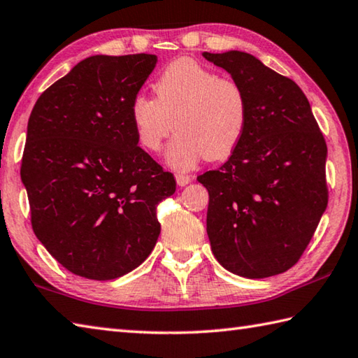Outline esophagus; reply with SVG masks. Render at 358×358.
I'll return each instance as SVG.
<instances>
[{"mask_svg": "<svg viewBox=\"0 0 358 358\" xmlns=\"http://www.w3.org/2000/svg\"><path fill=\"white\" fill-rule=\"evenodd\" d=\"M175 180H177V185L178 186H186L192 181V177L191 175H185V173H178L175 175Z\"/></svg>", "mask_w": 358, "mask_h": 358, "instance_id": "obj_1", "label": "esophagus"}]
</instances>
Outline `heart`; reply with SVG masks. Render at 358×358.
Segmentation results:
<instances>
[{
  "instance_id": "heart-1",
  "label": "heart",
  "mask_w": 358,
  "mask_h": 358,
  "mask_svg": "<svg viewBox=\"0 0 358 358\" xmlns=\"http://www.w3.org/2000/svg\"><path fill=\"white\" fill-rule=\"evenodd\" d=\"M153 93L155 99L138 94L131 101L130 119L138 143L152 153L177 130L164 157L171 169L191 171L205 157L222 159L239 144L247 99L237 82L181 57L161 71Z\"/></svg>"
}]
</instances>
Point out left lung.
Returning a JSON list of instances; mask_svg holds the SVG:
<instances>
[{"label":"left lung","instance_id":"left-lung-1","mask_svg":"<svg viewBox=\"0 0 358 358\" xmlns=\"http://www.w3.org/2000/svg\"><path fill=\"white\" fill-rule=\"evenodd\" d=\"M243 90L247 125L208 189L206 231L223 267L248 279L298 262L327 206V147L295 82L242 51L203 52Z\"/></svg>","mask_w":358,"mask_h":358}]
</instances>
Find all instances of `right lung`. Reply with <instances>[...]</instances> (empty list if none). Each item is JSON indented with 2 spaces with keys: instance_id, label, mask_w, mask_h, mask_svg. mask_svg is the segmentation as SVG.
Returning a JSON list of instances; mask_svg holds the SVG:
<instances>
[{
  "instance_id": "obj_1",
  "label": "right lung",
  "mask_w": 358,
  "mask_h": 358,
  "mask_svg": "<svg viewBox=\"0 0 358 358\" xmlns=\"http://www.w3.org/2000/svg\"><path fill=\"white\" fill-rule=\"evenodd\" d=\"M157 62L153 54L91 55L32 108L20 172L32 229L77 276L121 278L158 241L157 206L177 183L138 145L130 119Z\"/></svg>"
}]
</instances>
